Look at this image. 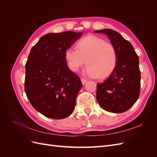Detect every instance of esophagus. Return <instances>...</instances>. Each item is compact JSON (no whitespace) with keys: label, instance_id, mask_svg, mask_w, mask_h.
I'll list each match as a JSON object with an SVG mask.
<instances>
[{"label":"esophagus","instance_id":"obj_1","mask_svg":"<svg viewBox=\"0 0 157 157\" xmlns=\"http://www.w3.org/2000/svg\"><path fill=\"white\" fill-rule=\"evenodd\" d=\"M81 80V82H82V84H83V85H84L86 83V82H87V80H86V79H84V78H81L80 79Z\"/></svg>","mask_w":157,"mask_h":157}]
</instances>
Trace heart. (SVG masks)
I'll return each instance as SVG.
<instances>
[{"label": "heart", "mask_w": 157, "mask_h": 157, "mask_svg": "<svg viewBox=\"0 0 157 157\" xmlns=\"http://www.w3.org/2000/svg\"><path fill=\"white\" fill-rule=\"evenodd\" d=\"M64 57L73 72L78 71L86 61L88 65L83 73L92 78L108 77L115 71L118 61L115 46L94 35L82 38L76 44V49L70 48L65 50Z\"/></svg>", "instance_id": "heart-1"}]
</instances>
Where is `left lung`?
Returning <instances> with one entry per match:
<instances>
[{"instance_id": "left-lung-1", "label": "left lung", "mask_w": 157, "mask_h": 157, "mask_svg": "<svg viewBox=\"0 0 157 157\" xmlns=\"http://www.w3.org/2000/svg\"><path fill=\"white\" fill-rule=\"evenodd\" d=\"M94 33L105 34L116 48L118 56L115 71L103 82L97 84V101L107 111L125 112L134 105L140 96L139 57L130 42L118 32L106 29Z\"/></svg>"}]
</instances>
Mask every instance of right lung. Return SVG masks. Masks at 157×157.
Instances as JSON below:
<instances>
[{
  "instance_id": "right-lung-1",
  "label": "right lung",
  "mask_w": 157,
  "mask_h": 157,
  "mask_svg": "<svg viewBox=\"0 0 157 157\" xmlns=\"http://www.w3.org/2000/svg\"><path fill=\"white\" fill-rule=\"evenodd\" d=\"M82 35L48 33L31 50L25 64V92L32 106L46 117L62 119L74 111L82 84L69 69L64 54Z\"/></svg>"
}]
</instances>
